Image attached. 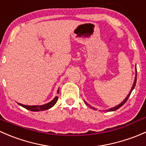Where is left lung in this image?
Returning a JSON list of instances; mask_svg holds the SVG:
<instances>
[{
	"instance_id": "8db88e82",
	"label": "left lung",
	"mask_w": 146,
	"mask_h": 146,
	"mask_svg": "<svg viewBox=\"0 0 146 146\" xmlns=\"http://www.w3.org/2000/svg\"><path fill=\"white\" fill-rule=\"evenodd\" d=\"M136 77H137V71H136V76H135L134 82H133V86H132L130 92H129V94H128V96H127V98H126L124 99V100H123V102H121V103H120L119 105H118V106L114 107V108H110V109H109V110H107V111H115V110H117L119 109V108H121V107L123 105H124V103H125L127 101V100H128L129 97V96H130L131 94V92H132V91H133V88H134L135 86H136V79H137V78H136ZM85 103H86V105H88L86 103V102H85ZM90 107H91V108H92V107H91V106H90ZM94 109H95V108H94Z\"/></svg>"
}]
</instances>
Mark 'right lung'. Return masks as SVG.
Returning <instances> with one entry per match:
<instances>
[{
	"label": "right lung",
	"instance_id": "add662e5",
	"mask_svg": "<svg viewBox=\"0 0 146 146\" xmlns=\"http://www.w3.org/2000/svg\"><path fill=\"white\" fill-rule=\"evenodd\" d=\"M58 97L56 96L52 101L49 102L47 104H45L43 105V106H25V105H22L19 103V106H22L23 108H26V109L29 110H31V111H34V112H37V111H43V110H46L49 109V108H52L54 105L56 103L57 100H58Z\"/></svg>",
	"mask_w": 146,
	"mask_h": 146
}]
</instances>
